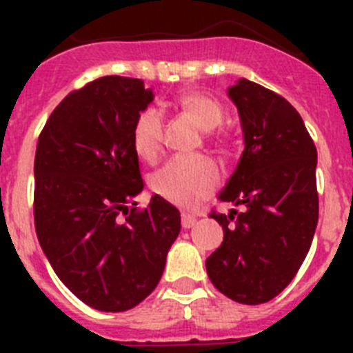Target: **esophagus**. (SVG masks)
Returning <instances> with one entry per match:
<instances>
[{
	"mask_svg": "<svg viewBox=\"0 0 353 353\" xmlns=\"http://www.w3.org/2000/svg\"><path fill=\"white\" fill-rule=\"evenodd\" d=\"M196 224V217L191 214H182V226L185 228V230H189V228H192Z\"/></svg>",
	"mask_w": 353,
	"mask_h": 353,
	"instance_id": "obj_1",
	"label": "esophagus"
}]
</instances>
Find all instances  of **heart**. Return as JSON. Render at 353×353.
I'll return each instance as SVG.
<instances>
[{"label":"heart","mask_w":353,"mask_h":353,"mask_svg":"<svg viewBox=\"0 0 353 353\" xmlns=\"http://www.w3.org/2000/svg\"><path fill=\"white\" fill-rule=\"evenodd\" d=\"M176 105L183 113L208 130V138L226 148L228 143L217 127L224 120V109L212 97L198 92H187L176 99ZM164 120L161 111L146 108L139 111L132 125V146L136 154L145 161H154L162 148ZM219 170L207 155H179L173 157L152 174V189L161 198L182 208H194L219 185Z\"/></svg>","instance_id":"heart-1"}]
</instances>
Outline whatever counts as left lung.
<instances>
[{"label": "left lung", "mask_w": 353, "mask_h": 353, "mask_svg": "<svg viewBox=\"0 0 353 353\" xmlns=\"http://www.w3.org/2000/svg\"><path fill=\"white\" fill-rule=\"evenodd\" d=\"M239 108L245 148L212 210L224 240L207 258L212 285L240 304H263L290 285L318 223L316 146L285 97L248 79L228 90Z\"/></svg>", "instance_id": "left-lung-1"}]
</instances>
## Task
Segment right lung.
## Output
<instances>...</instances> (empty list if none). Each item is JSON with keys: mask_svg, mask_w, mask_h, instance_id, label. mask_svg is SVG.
I'll use <instances>...</instances> for the list:
<instances>
[{"mask_svg": "<svg viewBox=\"0 0 353 353\" xmlns=\"http://www.w3.org/2000/svg\"><path fill=\"white\" fill-rule=\"evenodd\" d=\"M154 93L104 76L68 93L39 136L33 215L63 285L99 311H127L161 281L180 212L155 194L146 208L132 125Z\"/></svg>", "mask_w": 353, "mask_h": 353, "instance_id": "add662e5", "label": "right lung"}]
</instances>
